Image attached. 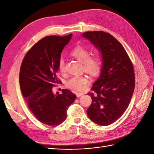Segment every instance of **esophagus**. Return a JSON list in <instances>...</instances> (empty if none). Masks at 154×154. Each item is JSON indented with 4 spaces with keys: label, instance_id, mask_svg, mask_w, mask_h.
<instances>
[{
    "label": "esophagus",
    "instance_id": "obj_1",
    "mask_svg": "<svg viewBox=\"0 0 154 154\" xmlns=\"http://www.w3.org/2000/svg\"><path fill=\"white\" fill-rule=\"evenodd\" d=\"M76 96H77V97H80V96H83L84 94H83V92H76Z\"/></svg>",
    "mask_w": 154,
    "mask_h": 154
}]
</instances>
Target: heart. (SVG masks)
<instances>
[{
  "instance_id": "b5f03b06",
  "label": "heart",
  "mask_w": 154,
  "mask_h": 154,
  "mask_svg": "<svg viewBox=\"0 0 154 154\" xmlns=\"http://www.w3.org/2000/svg\"><path fill=\"white\" fill-rule=\"evenodd\" d=\"M71 54L79 61L83 63L85 71L92 76H96L100 72L103 58L101 54L96 51L91 54L89 49L82 45H78L71 51ZM58 68L61 72H66V64L64 59L61 57L58 61ZM88 83L86 76H73L66 82V85L71 89L80 92L85 89Z\"/></svg>"
}]
</instances>
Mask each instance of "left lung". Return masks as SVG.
<instances>
[{"instance_id": "1", "label": "left lung", "mask_w": 154, "mask_h": 154, "mask_svg": "<svg viewBox=\"0 0 154 154\" xmlns=\"http://www.w3.org/2000/svg\"><path fill=\"white\" fill-rule=\"evenodd\" d=\"M82 36L99 49L103 58L101 75L91 88L88 117L95 123L109 125L128 108L135 88L134 69L123 45L109 32L87 31Z\"/></svg>"}]
</instances>
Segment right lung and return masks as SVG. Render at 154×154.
<instances>
[{"label": "right lung", "mask_w": 154, "mask_h": 154, "mask_svg": "<svg viewBox=\"0 0 154 154\" xmlns=\"http://www.w3.org/2000/svg\"><path fill=\"white\" fill-rule=\"evenodd\" d=\"M71 36L44 37L27 51L21 64L19 82L23 97L35 117L49 126L63 122L76 99L67 89H62L61 94L53 92V87L61 82L57 76L58 61Z\"/></svg>", "instance_id": "1"}]
</instances>
